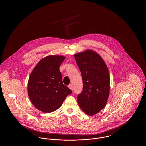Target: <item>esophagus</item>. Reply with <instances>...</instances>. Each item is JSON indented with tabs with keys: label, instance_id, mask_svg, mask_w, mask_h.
Returning <instances> with one entry per match:
<instances>
[{
	"label": "esophagus",
	"instance_id": "34e87169",
	"mask_svg": "<svg viewBox=\"0 0 146 146\" xmlns=\"http://www.w3.org/2000/svg\"><path fill=\"white\" fill-rule=\"evenodd\" d=\"M68 88H70V89L73 90V85H72V84H70V85H68Z\"/></svg>",
	"mask_w": 146,
	"mask_h": 146
}]
</instances>
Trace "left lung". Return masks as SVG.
Instances as JSON below:
<instances>
[{"instance_id":"left-lung-1","label":"left lung","mask_w":146,"mask_h":146,"mask_svg":"<svg viewBox=\"0 0 146 146\" xmlns=\"http://www.w3.org/2000/svg\"><path fill=\"white\" fill-rule=\"evenodd\" d=\"M81 72L83 88L78 95L79 107L93 115L104 108L110 94V77L108 68L97 53L86 50L74 55Z\"/></svg>"}]
</instances>
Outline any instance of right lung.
<instances>
[{
  "label": "right lung",
  "instance_id": "add662e5",
  "mask_svg": "<svg viewBox=\"0 0 146 146\" xmlns=\"http://www.w3.org/2000/svg\"><path fill=\"white\" fill-rule=\"evenodd\" d=\"M65 57L48 56L41 60L31 73L28 83V96L39 111L50 113L59 108L72 91L63 84L60 66Z\"/></svg>",
  "mask_w": 146,
  "mask_h": 146
}]
</instances>
